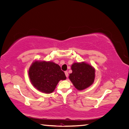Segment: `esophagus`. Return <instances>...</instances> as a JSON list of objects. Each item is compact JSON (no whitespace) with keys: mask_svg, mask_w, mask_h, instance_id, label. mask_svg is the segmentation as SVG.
Here are the masks:
<instances>
[{"mask_svg":"<svg viewBox=\"0 0 129 129\" xmlns=\"http://www.w3.org/2000/svg\"><path fill=\"white\" fill-rule=\"evenodd\" d=\"M64 73H65V75H66V77H68V72L66 71V72H64Z\"/></svg>","mask_w":129,"mask_h":129,"instance_id":"esophagus-1","label":"esophagus"}]
</instances>
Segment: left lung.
<instances>
[{
    "instance_id": "8db88e82",
    "label": "left lung",
    "mask_w": 129,
    "mask_h": 129,
    "mask_svg": "<svg viewBox=\"0 0 129 129\" xmlns=\"http://www.w3.org/2000/svg\"><path fill=\"white\" fill-rule=\"evenodd\" d=\"M71 68L72 73L69 74V78L76 89L82 90L93 83L95 77V70L91 66L83 62L74 63Z\"/></svg>"
}]
</instances>
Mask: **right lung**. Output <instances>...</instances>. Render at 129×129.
<instances>
[{
	"instance_id": "obj_1",
	"label": "right lung",
	"mask_w": 129,
	"mask_h": 129,
	"mask_svg": "<svg viewBox=\"0 0 129 129\" xmlns=\"http://www.w3.org/2000/svg\"><path fill=\"white\" fill-rule=\"evenodd\" d=\"M28 74L33 86L46 93L54 91L58 82L66 79L60 66L50 61L34 62L29 69Z\"/></svg>"
}]
</instances>
